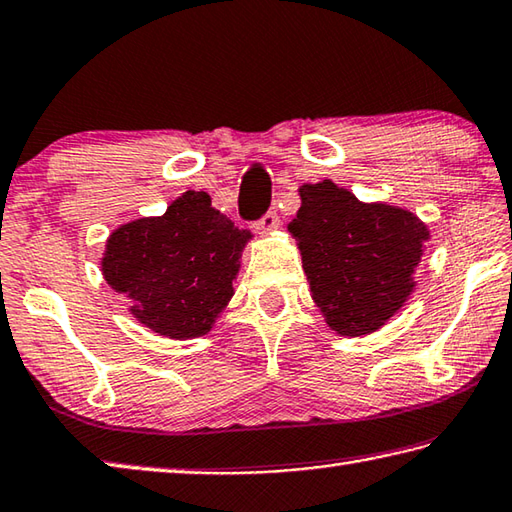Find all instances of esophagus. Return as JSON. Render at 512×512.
<instances>
[{
    "label": "esophagus",
    "mask_w": 512,
    "mask_h": 512,
    "mask_svg": "<svg viewBox=\"0 0 512 512\" xmlns=\"http://www.w3.org/2000/svg\"><path fill=\"white\" fill-rule=\"evenodd\" d=\"M253 228L257 235H271L273 230L280 228V217H277V212H266V215L259 219Z\"/></svg>",
    "instance_id": "34e87169"
}]
</instances>
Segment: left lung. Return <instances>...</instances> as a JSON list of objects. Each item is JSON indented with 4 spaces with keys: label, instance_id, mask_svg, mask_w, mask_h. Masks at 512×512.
I'll list each match as a JSON object with an SVG mask.
<instances>
[{
    "label": "left lung",
    "instance_id": "left-lung-1",
    "mask_svg": "<svg viewBox=\"0 0 512 512\" xmlns=\"http://www.w3.org/2000/svg\"><path fill=\"white\" fill-rule=\"evenodd\" d=\"M288 224L313 302L340 336L378 331L414 291V271L430 230L410 210L362 203L324 179L300 188Z\"/></svg>",
    "mask_w": 512,
    "mask_h": 512
}]
</instances>
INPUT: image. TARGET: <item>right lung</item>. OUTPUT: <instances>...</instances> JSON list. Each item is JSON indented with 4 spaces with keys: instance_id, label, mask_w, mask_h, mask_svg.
<instances>
[{
    "instance_id": "obj_1",
    "label": "right lung",
    "mask_w": 512,
    "mask_h": 512,
    "mask_svg": "<svg viewBox=\"0 0 512 512\" xmlns=\"http://www.w3.org/2000/svg\"><path fill=\"white\" fill-rule=\"evenodd\" d=\"M253 237L212 208L206 192L188 190L161 217L111 232L102 275L132 300V315L165 338L206 336L235 295L244 246Z\"/></svg>"
}]
</instances>
